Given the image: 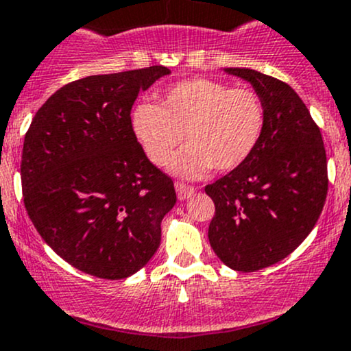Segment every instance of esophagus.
Instances as JSON below:
<instances>
[{"mask_svg": "<svg viewBox=\"0 0 351 351\" xmlns=\"http://www.w3.org/2000/svg\"><path fill=\"white\" fill-rule=\"evenodd\" d=\"M175 188H176V195H178L180 200H186V198H190L191 195L195 193V188L190 186V185H185V183L176 182Z\"/></svg>", "mask_w": 351, "mask_h": 351, "instance_id": "34e87169", "label": "esophagus"}]
</instances>
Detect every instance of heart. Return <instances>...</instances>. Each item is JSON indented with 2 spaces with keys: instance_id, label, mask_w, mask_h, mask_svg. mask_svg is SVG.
Returning a JSON list of instances; mask_svg holds the SVG:
<instances>
[{
  "instance_id": "obj_1",
  "label": "heart",
  "mask_w": 351,
  "mask_h": 351,
  "mask_svg": "<svg viewBox=\"0 0 351 351\" xmlns=\"http://www.w3.org/2000/svg\"><path fill=\"white\" fill-rule=\"evenodd\" d=\"M264 124L257 92L204 77L168 87L160 106L143 101L131 110L132 134L153 165L163 166L185 132L188 145L168 163L183 178L239 168L259 145Z\"/></svg>"
}]
</instances>
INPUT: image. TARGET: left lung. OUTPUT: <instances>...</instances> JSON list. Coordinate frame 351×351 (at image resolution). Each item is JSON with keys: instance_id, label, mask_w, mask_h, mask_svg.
I'll list each match as a JSON object with an SVG mask.
<instances>
[{"instance_id": "8db88e82", "label": "left lung", "mask_w": 351, "mask_h": 351, "mask_svg": "<svg viewBox=\"0 0 351 351\" xmlns=\"http://www.w3.org/2000/svg\"><path fill=\"white\" fill-rule=\"evenodd\" d=\"M261 95L265 124L254 153L206 185L215 204L213 252L234 271L254 272L289 256L313 230L328 193L326 151L300 95L252 69H225Z\"/></svg>"}]
</instances>
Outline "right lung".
Masks as SVG:
<instances>
[{
	"label": "right lung",
	"mask_w": 351,
	"mask_h": 351,
	"mask_svg": "<svg viewBox=\"0 0 351 351\" xmlns=\"http://www.w3.org/2000/svg\"><path fill=\"white\" fill-rule=\"evenodd\" d=\"M169 69L90 75L58 88L38 109L21 154L23 200L58 256L101 279L145 267L176 204L169 176L145 154L131 109Z\"/></svg>",
	"instance_id": "add662e5"
}]
</instances>
